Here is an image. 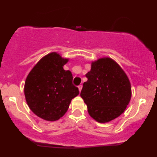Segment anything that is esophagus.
Wrapping results in <instances>:
<instances>
[{"instance_id": "1", "label": "esophagus", "mask_w": 157, "mask_h": 157, "mask_svg": "<svg viewBox=\"0 0 157 157\" xmlns=\"http://www.w3.org/2000/svg\"><path fill=\"white\" fill-rule=\"evenodd\" d=\"M82 85H79V86H78V89H79V91H81V90H82Z\"/></svg>"}]
</instances>
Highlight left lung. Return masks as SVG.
<instances>
[{"mask_svg": "<svg viewBox=\"0 0 157 157\" xmlns=\"http://www.w3.org/2000/svg\"><path fill=\"white\" fill-rule=\"evenodd\" d=\"M86 77L80 96L90 116L103 123L121 115L130 102L131 88L120 66L111 58L99 59Z\"/></svg>", "mask_w": 157, "mask_h": 157, "instance_id": "1", "label": "left lung"}]
</instances>
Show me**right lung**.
<instances>
[{
  "mask_svg": "<svg viewBox=\"0 0 157 157\" xmlns=\"http://www.w3.org/2000/svg\"><path fill=\"white\" fill-rule=\"evenodd\" d=\"M68 62L56 52L45 56L26 77L24 94L27 104L37 117L48 121L66 113L71 100L79 94L73 76L63 66Z\"/></svg>",
  "mask_w": 157,
  "mask_h": 157,
  "instance_id": "1",
  "label": "right lung"
}]
</instances>
